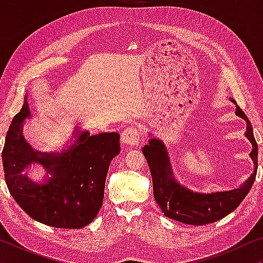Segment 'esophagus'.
I'll use <instances>...</instances> for the list:
<instances>
[{
	"label": "esophagus",
	"instance_id": "esophagus-1",
	"mask_svg": "<svg viewBox=\"0 0 263 263\" xmlns=\"http://www.w3.org/2000/svg\"><path fill=\"white\" fill-rule=\"evenodd\" d=\"M139 130L135 127L125 128L122 133V142L127 146H136L139 142Z\"/></svg>",
	"mask_w": 263,
	"mask_h": 263
}]
</instances>
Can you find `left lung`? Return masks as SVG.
I'll return each mask as SVG.
<instances>
[{
	"label": "left lung",
	"mask_w": 263,
	"mask_h": 263,
	"mask_svg": "<svg viewBox=\"0 0 263 263\" xmlns=\"http://www.w3.org/2000/svg\"><path fill=\"white\" fill-rule=\"evenodd\" d=\"M231 102L236 104V116L247 122L244 135L253 146L249 157L254 163V172L238 188L202 193L181 184L175 177L170 157L163 140L148 133L151 139L148 143L142 147V153L148 163L152 176L154 199L165 217L189 225L211 224L235 211L249 193L256 177L257 143L255 141L253 127L247 115L237 105L235 99H231Z\"/></svg>",
	"instance_id": "left-lung-1"
}]
</instances>
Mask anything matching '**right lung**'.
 <instances>
[{
  "mask_svg": "<svg viewBox=\"0 0 263 263\" xmlns=\"http://www.w3.org/2000/svg\"><path fill=\"white\" fill-rule=\"evenodd\" d=\"M25 96L20 112L14 116L2 151L5 179L9 193L32 219L59 229H81L91 224L103 204L105 179L111 160L121 152L118 133L91 135L75 128L67 148L42 152L23 134L31 118ZM41 164L47 174L35 182L23 171Z\"/></svg>",
  "mask_w": 263,
  "mask_h": 263,
  "instance_id": "add662e5",
  "label": "right lung"
}]
</instances>
